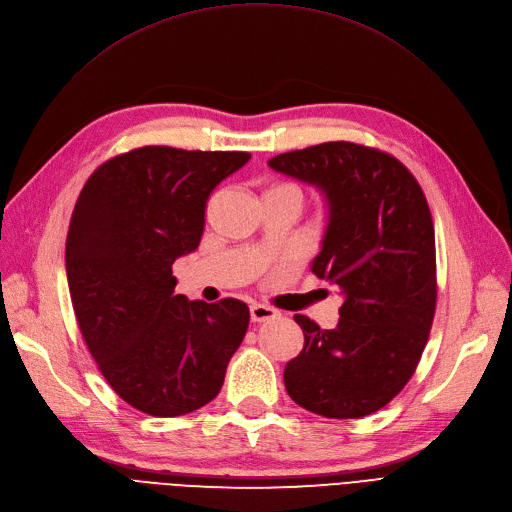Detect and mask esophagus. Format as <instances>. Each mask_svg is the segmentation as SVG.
<instances>
[{"label":"esophagus","mask_w":512,"mask_h":512,"mask_svg":"<svg viewBox=\"0 0 512 512\" xmlns=\"http://www.w3.org/2000/svg\"><path fill=\"white\" fill-rule=\"evenodd\" d=\"M279 312L271 306H264V304H252L250 306V319L254 323H264V321H271V319H277Z\"/></svg>","instance_id":"esophagus-1"}]
</instances>
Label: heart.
I'll return each mask as SVG.
<instances>
[{
	"instance_id": "b5f03b06",
	"label": "heart",
	"mask_w": 512,
	"mask_h": 512,
	"mask_svg": "<svg viewBox=\"0 0 512 512\" xmlns=\"http://www.w3.org/2000/svg\"><path fill=\"white\" fill-rule=\"evenodd\" d=\"M279 187H285V189H291V191H296V193H300V189L298 187H294V185H279ZM302 196V193H300Z\"/></svg>"
}]
</instances>
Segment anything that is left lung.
I'll return each instance as SVG.
<instances>
[{"instance_id":"obj_1","label":"left lung","mask_w":512,"mask_h":512,"mask_svg":"<svg viewBox=\"0 0 512 512\" xmlns=\"http://www.w3.org/2000/svg\"><path fill=\"white\" fill-rule=\"evenodd\" d=\"M269 166L319 187L329 225L312 273L344 294L335 329L294 319L304 350L287 362V394L327 419H360L394 400L433 325L435 233L425 193L392 154L327 141L279 154Z\"/></svg>"}]
</instances>
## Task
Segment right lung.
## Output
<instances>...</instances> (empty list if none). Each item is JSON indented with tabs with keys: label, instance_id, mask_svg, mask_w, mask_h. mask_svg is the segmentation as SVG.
Listing matches in <instances>:
<instances>
[{
	"label": "right lung",
	"instance_id": "right-lung-1",
	"mask_svg": "<svg viewBox=\"0 0 512 512\" xmlns=\"http://www.w3.org/2000/svg\"><path fill=\"white\" fill-rule=\"evenodd\" d=\"M248 160L145 145L97 166L72 210L66 275L79 329L108 385L145 415L214 400L248 331L246 304L189 302L173 277V262L200 246L212 189Z\"/></svg>",
	"mask_w": 512,
	"mask_h": 512
}]
</instances>
